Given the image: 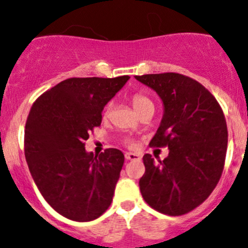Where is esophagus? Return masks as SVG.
<instances>
[{
    "instance_id": "1",
    "label": "esophagus",
    "mask_w": 248,
    "mask_h": 248,
    "mask_svg": "<svg viewBox=\"0 0 248 248\" xmlns=\"http://www.w3.org/2000/svg\"><path fill=\"white\" fill-rule=\"evenodd\" d=\"M125 159L132 161V160L140 159V155L136 154V153H125Z\"/></svg>"
}]
</instances>
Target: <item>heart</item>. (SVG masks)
<instances>
[{
  "label": "heart",
  "mask_w": 248,
  "mask_h": 248,
  "mask_svg": "<svg viewBox=\"0 0 248 248\" xmlns=\"http://www.w3.org/2000/svg\"><path fill=\"white\" fill-rule=\"evenodd\" d=\"M131 103H132V106L135 107V109H136L139 113H141L143 109L149 108V107H153V108H154V104H153V101L150 100L147 95H144V94L142 93L134 94L131 98ZM111 113H112V103H108L105 107H104L103 118L108 119L109 116H111ZM126 144L129 145L130 142H126Z\"/></svg>",
  "instance_id": "b5f03b06"
}]
</instances>
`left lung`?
I'll use <instances>...</instances> for the list:
<instances>
[{"label":"left lung","instance_id":"1","mask_svg":"<svg viewBox=\"0 0 248 248\" xmlns=\"http://www.w3.org/2000/svg\"><path fill=\"white\" fill-rule=\"evenodd\" d=\"M154 89L165 106L150 147L170 149L165 160L143 156V200L159 213L181 216L200 206L217 185L226 161L228 130L215 96L178 73L135 76Z\"/></svg>","mask_w":248,"mask_h":248}]
</instances>
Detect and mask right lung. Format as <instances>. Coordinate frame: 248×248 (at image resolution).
Returning <instances> with one entry per match:
<instances>
[{"mask_svg": "<svg viewBox=\"0 0 248 248\" xmlns=\"http://www.w3.org/2000/svg\"><path fill=\"white\" fill-rule=\"evenodd\" d=\"M129 78H67L31 107L24 140L27 165L44 200L64 217L93 221L111 205L124 154L108 148L94 155L86 152L85 141Z\"/></svg>", "mask_w": 248, "mask_h": 248, "instance_id": "1", "label": "right lung"}]
</instances>
